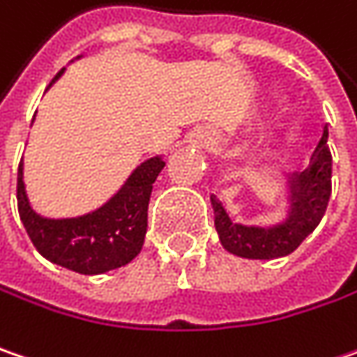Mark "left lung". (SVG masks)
Returning a JSON list of instances; mask_svg holds the SVG:
<instances>
[{
  "instance_id": "left-lung-1",
  "label": "left lung",
  "mask_w": 357,
  "mask_h": 357,
  "mask_svg": "<svg viewBox=\"0 0 357 357\" xmlns=\"http://www.w3.org/2000/svg\"><path fill=\"white\" fill-rule=\"evenodd\" d=\"M331 195V152L328 146V126L313 149L305 170L289 176V215L273 227H245L233 223L211 195L215 211V227L221 245L229 253L245 259H277L294 253L303 239L326 215Z\"/></svg>"
}]
</instances>
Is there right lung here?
Instances as JSON below:
<instances>
[{
  "mask_svg": "<svg viewBox=\"0 0 357 357\" xmlns=\"http://www.w3.org/2000/svg\"><path fill=\"white\" fill-rule=\"evenodd\" d=\"M63 74V68L50 86ZM165 167L149 158L128 176L116 195L96 211L76 219H44L27 201L24 167L17 170V211L27 235L47 261L82 275H98L130 263L142 249L149 227L152 183Z\"/></svg>",
  "mask_w": 357,
  "mask_h": 357,
  "instance_id": "right-lung-1",
  "label": "right lung"
}]
</instances>
